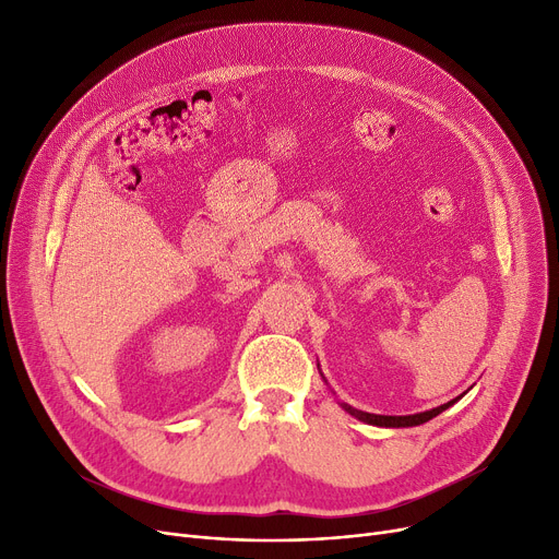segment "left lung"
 Returning a JSON list of instances; mask_svg holds the SVG:
<instances>
[{"label": "left lung", "instance_id": "obj_1", "mask_svg": "<svg viewBox=\"0 0 559 559\" xmlns=\"http://www.w3.org/2000/svg\"><path fill=\"white\" fill-rule=\"evenodd\" d=\"M460 399V396H457ZM457 399L439 405V407H432V409H426V413H419V415H405V417H385V415H371V413H362V409H356L350 407L346 403H342V407L346 409L348 415H354L356 419L365 421V424H371V426H385V428H407V426H419V424H426L430 421L432 417H437L439 413H444L447 407H451Z\"/></svg>", "mask_w": 559, "mask_h": 559}]
</instances>
